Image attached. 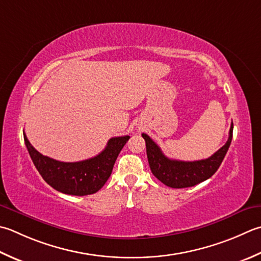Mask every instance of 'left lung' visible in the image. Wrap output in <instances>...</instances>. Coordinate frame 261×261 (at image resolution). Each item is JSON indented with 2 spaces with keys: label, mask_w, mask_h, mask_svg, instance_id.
<instances>
[{
  "label": "left lung",
  "mask_w": 261,
  "mask_h": 261,
  "mask_svg": "<svg viewBox=\"0 0 261 261\" xmlns=\"http://www.w3.org/2000/svg\"><path fill=\"white\" fill-rule=\"evenodd\" d=\"M233 137V123L229 127V135L226 144L215 154L206 160L195 162H183L170 160L166 157L161 148L152 141L149 136L142 134V138L146 141V149L148 163L150 170L158 180L170 188L181 189L189 188L206 181L207 178L215 174V172L221 166L226 152L231 145Z\"/></svg>",
  "instance_id": "left-lung-1"
}]
</instances>
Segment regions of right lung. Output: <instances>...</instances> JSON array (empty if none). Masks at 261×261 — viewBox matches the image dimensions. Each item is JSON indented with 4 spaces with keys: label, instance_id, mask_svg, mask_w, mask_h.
Here are the masks:
<instances>
[{
    "label": "right lung",
    "instance_id": "right-lung-1",
    "mask_svg": "<svg viewBox=\"0 0 261 261\" xmlns=\"http://www.w3.org/2000/svg\"><path fill=\"white\" fill-rule=\"evenodd\" d=\"M23 139L34 165L47 185L65 195L87 196L96 193L109 180L116 158L130 137L111 138L98 155L74 163L55 161L42 155L32 146L24 132Z\"/></svg>",
    "mask_w": 261,
    "mask_h": 261
}]
</instances>
